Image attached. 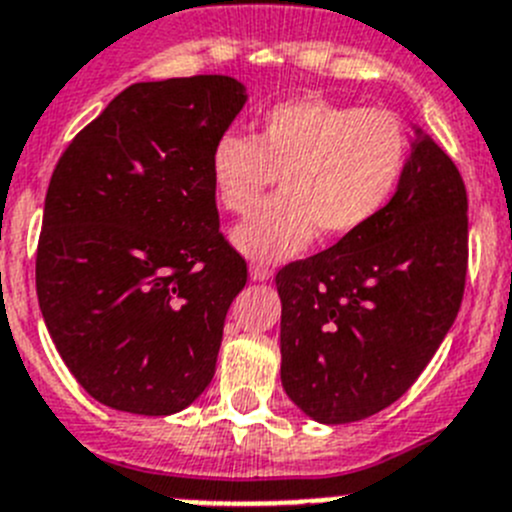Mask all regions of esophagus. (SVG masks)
<instances>
[{
  "instance_id": "34e87169",
  "label": "esophagus",
  "mask_w": 512,
  "mask_h": 512,
  "mask_svg": "<svg viewBox=\"0 0 512 512\" xmlns=\"http://www.w3.org/2000/svg\"><path fill=\"white\" fill-rule=\"evenodd\" d=\"M274 274V269H271L269 264H251V279H256V281H266L269 279V276Z\"/></svg>"
}]
</instances>
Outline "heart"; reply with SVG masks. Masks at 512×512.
<instances>
[{
  "label": "heart",
  "instance_id": "obj_1",
  "mask_svg": "<svg viewBox=\"0 0 512 512\" xmlns=\"http://www.w3.org/2000/svg\"><path fill=\"white\" fill-rule=\"evenodd\" d=\"M409 164L396 114L327 98L269 106L256 137L225 131L210 152V185L228 213H246L271 177L279 195L253 210L233 243L259 261H281L322 238H348L386 210Z\"/></svg>",
  "mask_w": 512,
  "mask_h": 512
}]
</instances>
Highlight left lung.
I'll return each instance as SVG.
<instances>
[{"instance_id": "obj_1", "label": "left lung", "mask_w": 512, "mask_h": 512, "mask_svg": "<svg viewBox=\"0 0 512 512\" xmlns=\"http://www.w3.org/2000/svg\"><path fill=\"white\" fill-rule=\"evenodd\" d=\"M467 256L462 175L421 137L373 223L276 274L289 398L322 424L368 419L398 401L457 317Z\"/></svg>"}]
</instances>
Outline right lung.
I'll list each match as a JSON object with an SVG mask.
<instances>
[{
	"instance_id": "obj_1",
	"label": "right lung",
	"mask_w": 512,
	"mask_h": 512,
	"mask_svg": "<svg viewBox=\"0 0 512 512\" xmlns=\"http://www.w3.org/2000/svg\"><path fill=\"white\" fill-rule=\"evenodd\" d=\"M243 91L228 75L134 83L55 164L37 299L75 381L111 409L175 414L213 381L248 266L220 233L208 164Z\"/></svg>"
}]
</instances>
